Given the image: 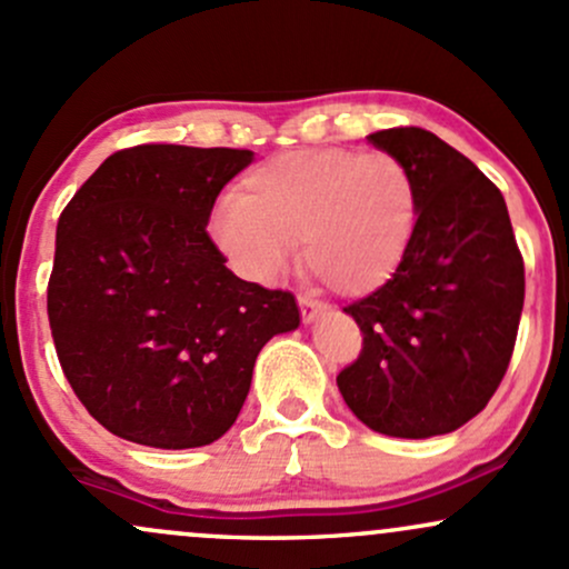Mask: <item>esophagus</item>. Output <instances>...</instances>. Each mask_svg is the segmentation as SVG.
Here are the masks:
<instances>
[{
  "label": "esophagus",
  "mask_w": 569,
  "mask_h": 569,
  "mask_svg": "<svg viewBox=\"0 0 569 569\" xmlns=\"http://www.w3.org/2000/svg\"><path fill=\"white\" fill-rule=\"evenodd\" d=\"M297 302H299V313H302L305 321H316V318L327 310V305L318 302V299L308 297V295H299Z\"/></svg>",
  "instance_id": "obj_1"
}]
</instances>
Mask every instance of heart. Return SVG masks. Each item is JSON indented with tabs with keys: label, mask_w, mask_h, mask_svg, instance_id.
Listing matches in <instances>:
<instances>
[{
	"label": "heart",
	"mask_w": 569,
	"mask_h": 569,
	"mask_svg": "<svg viewBox=\"0 0 569 569\" xmlns=\"http://www.w3.org/2000/svg\"><path fill=\"white\" fill-rule=\"evenodd\" d=\"M416 221V180L397 156L321 148L256 167L210 229L242 278L274 283L302 240L316 278L340 295H367L395 274Z\"/></svg>",
	"instance_id": "b5f03b06"
}]
</instances>
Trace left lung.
<instances>
[{
  "mask_svg": "<svg viewBox=\"0 0 569 569\" xmlns=\"http://www.w3.org/2000/svg\"><path fill=\"white\" fill-rule=\"evenodd\" d=\"M370 142L413 174L418 221L395 274L342 308L365 340L337 386L380 435H448L486 408L508 372L523 259L502 191L457 148L418 127Z\"/></svg>",
  "mask_w": 569,
  "mask_h": 569,
  "instance_id": "obj_1",
  "label": "left lung"
}]
</instances>
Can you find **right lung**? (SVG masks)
Returning a JSON list of instances; mask_svg holds the SVG:
<instances>
[{
  "mask_svg": "<svg viewBox=\"0 0 569 569\" xmlns=\"http://www.w3.org/2000/svg\"><path fill=\"white\" fill-rule=\"evenodd\" d=\"M251 159L123 148L61 210L48 280L56 356L86 410L123 440H218L264 342L299 327L295 295L237 278L208 234L216 197Z\"/></svg>",
  "mask_w": 569,
  "mask_h": 569,
  "instance_id": "obj_1",
  "label": "right lung"
}]
</instances>
